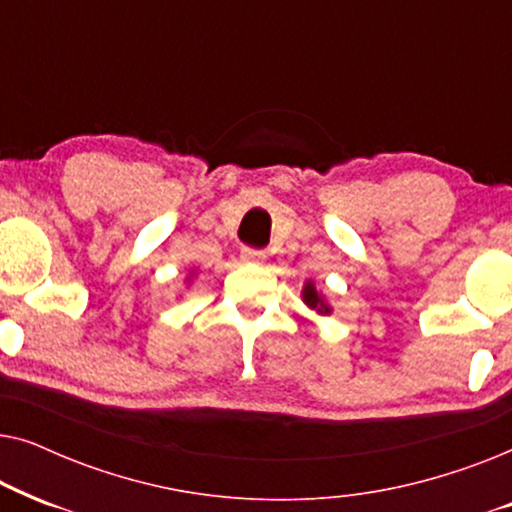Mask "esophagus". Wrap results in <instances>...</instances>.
<instances>
[{
    "label": "esophagus",
    "mask_w": 512,
    "mask_h": 512,
    "mask_svg": "<svg viewBox=\"0 0 512 512\" xmlns=\"http://www.w3.org/2000/svg\"><path fill=\"white\" fill-rule=\"evenodd\" d=\"M242 258L247 263H263L265 258V251H261V249H242Z\"/></svg>",
    "instance_id": "esophagus-1"
}]
</instances>
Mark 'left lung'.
<instances>
[{
    "mask_svg": "<svg viewBox=\"0 0 512 512\" xmlns=\"http://www.w3.org/2000/svg\"><path fill=\"white\" fill-rule=\"evenodd\" d=\"M303 303L314 310L317 314H331V305H328V300L324 298V293L317 289V284L312 282V279H307L305 286H303Z\"/></svg>",
    "mask_w": 512,
    "mask_h": 512,
    "instance_id": "left-lung-1",
    "label": "left lung"
}]
</instances>
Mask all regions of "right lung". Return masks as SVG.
<instances>
[{"instance_id":"add662e5","label":"right lung","mask_w":512,"mask_h":512,"mask_svg":"<svg viewBox=\"0 0 512 512\" xmlns=\"http://www.w3.org/2000/svg\"><path fill=\"white\" fill-rule=\"evenodd\" d=\"M191 279H193V272H191V277H186V282H191Z\"/></svg>"}]
</instances>
